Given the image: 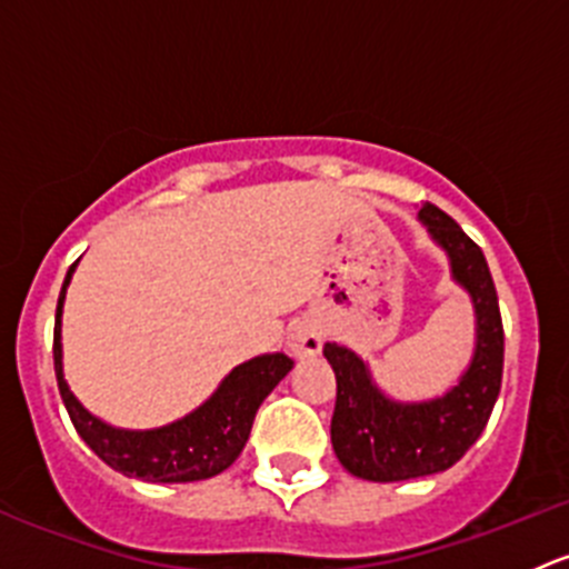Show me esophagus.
I'll use <instances>...</instances> for the list:
<instances>
[{
    "label": "esophagus",
    "instance_id": "obj_1",
    "mask_svg": "<svg viewBox=\"0 0 569 569\" xmlns=\"http://www.w3.org/2000/svg\"><path fill=\"white\" fill-rule=\"evenodd\" d=\"M321 343H325L321 330L311 321H300L289 336V347L297 358H313V355L321 352Z\"/></svg>",
    "mask_w": 569,
    "mask_h": 569
}]
</instances>
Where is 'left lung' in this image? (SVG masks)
Here are the masks:
<instances>
[{
  "label": "left lung",
  "instance_id": "8db88e82",
  "mask_svg": "<svg viewBox=\"0 0 569 569\" xmlns=\"http://www.w3.org/2000/svg\"><path fill=\"white\" fill-rule=\"evenodd\" d=\"M418 217L449 252L451 272L473 297L476 355L460 386L443 399L396 405L377 391L358 355L325 343V358L336 371L332 449L358 479L405 481L451 468L479 440L501 391L503 321L485 252L435 203H423Z\"/></svg>",
  "mask_w": 569,
  "mask_h": 569
}]
</instances>
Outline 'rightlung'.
I'll use <instances>...</instances> for the list:
<instances>
[{
  "label": "right lung",
  "instance_id": "add662e5",
  "mask_svg": "<svg viewBox=\"0 0 569 569\" xmlns=\"http://www.w3.org/2000/svg\"><path fill=\"white\" fill-rule=\"evenodd\" d=\"M73 263L62 283L60 300H57L54 321V371L57 388H60L66 410L73 427L82 435L84 443L104 460L109 468L120 470L123 476L146 481H198L222 473L228 465L239 457L250 438L252 418L269 391L291 371V358L286 355H261L248 363L237 366L222 380L217 393L206 401L200 410L170 427L151 429V432H123L101 423L90 416L62 380L60 360V313L66 300V286L71 280Z\"/></svg>",
  "mask_w": 569,
  "mask_h": 569
}]
</instances>
